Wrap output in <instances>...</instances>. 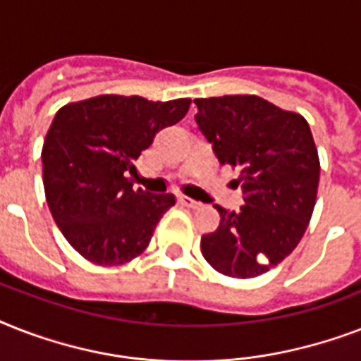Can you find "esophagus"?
Wrapping results in <instances>:
<instances>
[{"instance_id": "esophagus-1", "label": "esophagus", "mask_w": 361, "mask_h": 361, "mask_svg": "<svg viewBox=\"0 0 361 361\" xmlns=\"http://www.w3.org/2000/svg\"><path fill=\"white\" fill-rule=\"evenodd\" d=\"M178 202H180L181 206H185V208H191V209H197L202 206V204L198 202V200H192V198H189V197H180L178 198Z\"/></svg>"}]
</instances>
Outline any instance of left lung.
I'll list each match as a JSON object with an SVG mask.
<instances>
[{
	"label": "left lung",
	"instance_id": "left-lung-1",
	"mask_svg": "<svg viewBox=\"0 0 361 361\" xmlns=\"http://www.w3.org/2000/svg\"><path fill=\"white\" fill-rule=\"evenodd\" d=\"M198 129L221 164L240 169V212L215 206L219 228L200 240L204 258L249 279L285 260L313 215L320 163L309 123L257 95L195 99Z\"/></svg>",
	"mask_w": 361,
	"mask_h": 361
}]
</instances>
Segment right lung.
Instances as JSON below:
<instances>
[{"label":"right lung","instance_id":"obj_1","mask_svg":"<svg viewBox=\"0 0 361 361\" xmlns=\"http://www.w3.org/2000/svg\"><path fill=\"white\" fill-rule=\"evenodd\" d=\"M189 104L191 99L153 103L138 95H99L54 116L41 153L47 202L59 231L90 262L118 266L149 245L176 198L135 191L125 176Z\"/></svg>","mask_w":361,"mask_h":361}]
</instances>
